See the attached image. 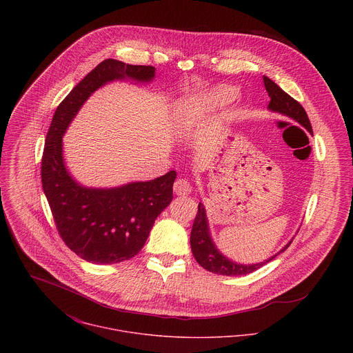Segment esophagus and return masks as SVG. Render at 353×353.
<instances>
[{"label": "esophagus", "instance_id": "1", "mask_svg": "<svg viewBox=\"0 0 353 353\" xmlns=\"http://www.w3.org/2000/svg\"><path fill=\"white\" fill-rule=\"evenodd\" d=\"M174 192L178 196H188L192 192V185H190V182L188 179L179 178L174 183Z\"/></svg>", "mask_w": 353, "mask_h": 353}]
</instances>
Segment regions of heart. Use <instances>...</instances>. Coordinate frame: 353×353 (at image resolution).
<instances>
[{"instance_id":"heart-1","label":"heart","mask_w":353,"mask_h":353,"mask_svg":"<svg viewBox=\"0 0 353 353\" xmlns=\"http://www.w3.org/2000/svg\"><path fill=\"white\" fill-rule=\"evenodd\" d=\"M238 98V90L235 87L221 84L214 88H212L209 92H206L200 99L188 101L181 103L178 107V115H176V128L178 133L183 134L192 125V117L194 115L196 105H201L203 108H221L227 104L232 103Z\"/></svg>"}]
</instances>
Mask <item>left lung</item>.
I'll list each match as a JSON object with an SVG mask.
<instances>
[{
    "instance_id": "obj_1",
    "label": "left lung",
    "mask_w": 353,
    "mask_h": 353,
    "mask_svg": "<svg viewBox=\"0 0 353 353\" xmlns=\"http://www.w3.org/2000/svg\"><path fill=\"white\" fill-rule=\"evenodd\" d=\"M263 84L266 88V92L270 98V101L268 104V108L273 112L283 114L294 121H296L303 128H305L310 133H312L310 119L307 117V112L304 111L302 104L299 101H295L291 98L287 92H284L274 81H272L269 77L263 76ZM292 243L288 242L280 252L270 256L269 259H265L263 262L258 263H252V265H243V263H236L227 256H224L219 249L216 248L210 231H209V224H208V217H206V210L203 208V203H199V212L193 223L192 234H190V246L192 252L196 258V261L201 265L203 269L216 273V274H223V276H243L249 274L254 270L259 269L265 263L270 262L273 258H276L280 252H285L288 246Z\"/></svg>"
}]
</instances>
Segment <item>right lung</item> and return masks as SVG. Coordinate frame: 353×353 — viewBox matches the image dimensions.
<instances>
[{
	"mask_svg": "<svg viewBox=\"0 0 353 353\" xmlns=\"http://www.w3.org/2000/svg\"><path fill=\"white\" fill-rule=\"evenodd\" d=\"M154 68L104 59L57 107L42 157V186L65 245L83 259L110 265L144 248L156 217L172 201L175 171L147 182L99 189L79 183L68 171L62 137L81 105L115 80L151 83Z\"/></svg>",
	"mask_w": 353,
	"mask_h": 353,
	"instance_id": "obj_1",
	"label": "right lung"
}]
</instances>
